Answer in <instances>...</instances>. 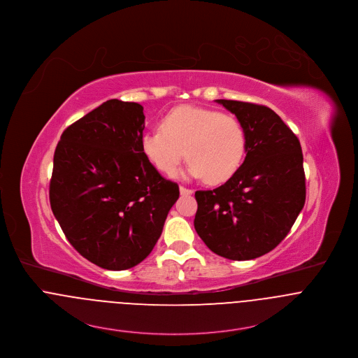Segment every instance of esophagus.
Instances as JSON below:
<instances>
[{
	"instance_id": "34e87169",
	"label": "esophagus",
	"mask_w": 358,
	"mask_h": 358,
	"mask_svg": "<svg viewBox=\"0 0 358 358\" xmlns=\"http://www.w3.org/2000/svg\"><path fill=\"white\" fill-rule=\"evenodd\" d=\"M179 192H180V194L182 195L193 194V190H192V189H187V187H185V186H180V187H179Z\"/></svg>"
}]
</instances>
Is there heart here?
I'll return each instance as SVG.
<instances>
[{"label": "heart", "instance_id": "obj_1", "mask_svg": "<svg viewBox=\"0 0 358 358\" xmlns=\"http://www.w3.org/2000/svg\"><path fill=\"white\" fill-rule=\"evenodd\" d=\"M141 149L165 175H173L186 150L187 175L210 185L231 179L243 162L246 136L242 123L219 110L185 105L166 113L162 129L145 131Z\"/></svg>", "mask_w": 358, "mask_h": 358}]
</instances>
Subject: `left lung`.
Masks as SVG:
<instances>
[{
	"label": "left lung",
	"instance_id": "8db88e82",
	"mask_svg": "<svg viewBox=\"0 0 358 358\" xmlns=\"http://www.w3.org/2000/svg\"><path fill=\"white\" fill-rule=\"evenodd\" d=\"M216 102L242 123L246 157L224 185L195 192V231L213 253L228 260H253L286 238L305 205L301 143L268 106Z\"/></svg>",
	"mask_w": 358,
	"mask_h": 358
}]
</instances>
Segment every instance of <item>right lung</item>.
I'll return each instance as SVG.
<instances>
[{
	"label": "right lung",
	"mask_w": 358,
	"mask_h": 358,
	"mask_svg": "<svg viewBox=\"0 0 358 358\" xmlns=\"http://www.w3.org/2000/svg\"><path fill=\"white\" fill-rule=\"evenodd\" d=\"M143 106L109 99L65 129L49 198L69 243L109 271L138 265L153 250L179 186L141 149Z\"/></svg>",
	"instance_id": "obj_1"
}]
</instances>
